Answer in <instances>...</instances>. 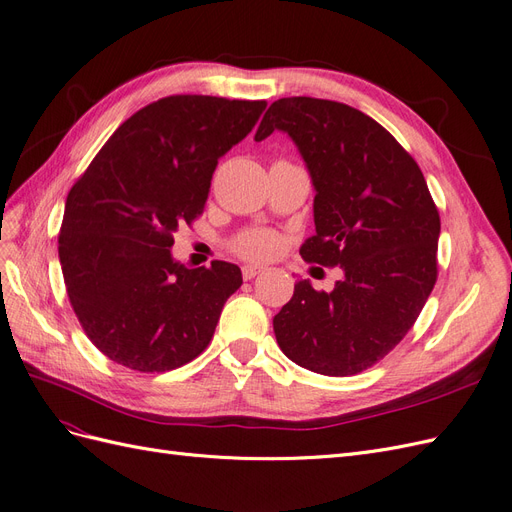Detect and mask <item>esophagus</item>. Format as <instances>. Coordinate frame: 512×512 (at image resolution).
<instances>
[{"label": "esophagus", "instance_id": "esophagus-1", "mask_svg": "<svg viewBox=\"0 0 512 512\" xmlns=\"http://www.w3.org/2000/svg\"><path fill=\"white\" fill-rule=\"evenodd\" d=\"M241 271H243V277H245V280H252V277H256V275L262 271V267H256V265H245Z\"/></svg>", "mask_w": 512, "mask_h": 512}]
</instances>
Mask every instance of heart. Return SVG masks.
<instances>
[{
	"instance_id": "heart-1",
	"label": "heart",
	"mask_w": 512,
	"mask_h": 512,
	"mask_svg": "<svg viewBox=\"0 0 512 512\" xmlns=\"http://www.w3.org/2000/svg\"><path fill=\"white\" fill-rule=\"evenodd\" d=\"M235 250L245 258H269L277 250H280V239H277L269 230H256L247 232V235L239 237L235 243Z\"/></svg>"
}]
</instances>
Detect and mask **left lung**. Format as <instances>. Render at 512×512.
Here are the masks:
<instances>
[{
  "instance_id": "8db88e82",
  "label": "left lung",
  "mask_w": 512,
  "mask_h": 512,
  "mask_svg": "<svg viewBox=\"0 0 512 512\" xmlns=\"http://www.w3.org/2000/svg\"><path fill=\"white\" fill-rule=\"evenodd\" d=\"M275 130L297 145L316 192V235L301 256L344 271L331 292L294 284L273 318L275 339L316 374H359L404 339L436 284L438 209L408 151L348 104L275 100L254 141Z\"/></svg>"
}]
</instances>
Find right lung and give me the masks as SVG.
Here are the masks:
<instances>
[{"instance_id": "1", "label": "right lung", "mask_w": 512, "mask_h": 512, "mask_svg": "<svg viewBox=\"0 0 512 512\" xmlns=\"http://www.w3.org/2000/svg\"><path fill=\"white\" fill-rule=\"evenodd\" d=\"M265 100L168 96L123 121L72 185L59 232L74 314L108 359L177 369L207 348L241 269H188L173 235L203 213L218 160L252 132Z\"/></svg>"}]
</instances>
